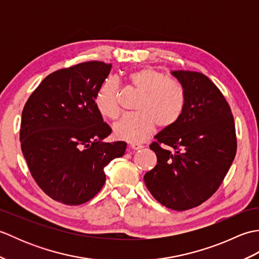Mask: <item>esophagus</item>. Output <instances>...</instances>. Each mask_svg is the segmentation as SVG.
<instances>
[{"label": "esophagus", "mask_w": 259, "mask_h": 259, "mask_svg": "<svg viewBox=\"0 0 259 259\" xmlns=\"http://www.w3.org/2000/svg\"><path fill=\"white\" fill-rule=\"evenodd\" d=\"M129 148H130V149H133V150H140V149H142V148H144V146L139 145V144H130Z\"/></svg>", "instance_id": "34e87169"}]
</instances>
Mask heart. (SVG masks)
I'll return each mask as SVG.
<instances>
[{
    "label": "heart",
    "mask_w": 259,
    "mask_h": 259,
    "mask_svg": "<svg viewBox=\"0 0 259 259\" xmlns=\"http://www.w3.org/2000/svg\"><path fill=\"white\" fill-rule=\"evenodd\" d=\"M129 82L141 92L136 110L138 112L125 114L113 125V134L118 139L141 142L150 137L156 128H169L183 114L185 91L179 83L169 80L160 71L146 68L134 71L128 75ZM120 88L114 78L104 80L96 95V107L103 117L115 119L120 113Z\"/></svg>",
    "instance_id": "obj_1"
}]
</instances>
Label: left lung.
Segmentation results:
<instances>
[{
  "label": "left lung",
  "instance_id": "left-lung-1",
  "mask_svg": "<svg viewBox=\"0 0 259 259\" xmlns=\"http://www.w3.org/2000/svg\"><path fill=\"white\" fill-rule=\"evenodd\" d=\"M185 91L183 114L155 136L156 167L145 184L161 205L183 211L216 191L237 150L234 117L223 93L205 74L171 71Z\"/></svg>",
  "mask_w": 259,
  "mask_h": 259
}]
</instances>
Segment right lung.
I'll use <instances>...</instances> for the list:
<instances>
[{"label":"right lung","instance_id":"right-lung-1","mask_svg":"<svg viewBox=\"0 0 259 259\" xmlns=\"http://www.w3.org/2000/svg\"><path fill=\"white\" fill-rule=\"evenodd\" d=\"M111 63L89 61L49 74L22 111L20 141L32 177L52 199L76 206L106 183L103 168L124 155V141L104 142L111 128L96 95Z\"/></svg>","mask_w":259,"mask_h":259}]
</instances>
